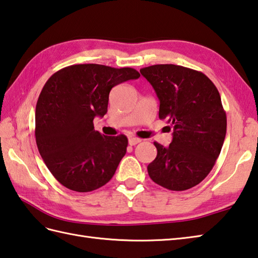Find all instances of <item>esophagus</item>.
<instances>
[{"instance_id":"obj_1","label":"esophagus","mask_w":258,"mask_h":258,"mask_svg":"<svg viewBox=\"0 0 258 258\" xmlns=\"http://www.w3.org/2000/svg\"><path fill=\"white\" fill-rule=\"evenodd\" d=\"M128 143H129V145H130V146H136L137 144L141 143V139H139V138H136V137H129Z\"/></svg>"}]
</instances>
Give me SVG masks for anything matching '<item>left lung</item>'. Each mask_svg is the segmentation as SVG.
Wrapping results in <instances>:
<instances>
[{"label": "left lung", "instance_id": "1", "mask_svg": "<svg viewBox=\"0 0 258 258\" xmlns=\"http://www.w3.org/2000/svg\"><path fill=\"white\" fill-rule=\"evenodd\" d=\"M140 73L159 99V118L173 128L169 146L154 143L149 177L169 190L192 188L213 169L225 140L227 119L217 88L203 72L181 66L155 64Z\"/></svg>", "mask_w": 258, "mask_h": 258}]
</instances>
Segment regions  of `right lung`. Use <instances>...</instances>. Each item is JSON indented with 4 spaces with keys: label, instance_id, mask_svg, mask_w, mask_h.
<instances>
[{
    "label": "right lung",
    "instance_id": "right-lung-1",
    "mask_svg": "<svg viewBox=\"0 0 258 258\" xmlns=\"http://www.w3.org/2000/svg\"><path fill=\"white\" fill-rule=\"evenodd\" d=\"M140 77L133 68L75 64L55 72L35 108V140L40 155L61 185L78 192L96 190L113 177L125 155L124 135L94 130V117L108 111L111 89Z\"/></svg>",
    "mask_w": 258,
    "mask_h": 258
}]
</instances>
